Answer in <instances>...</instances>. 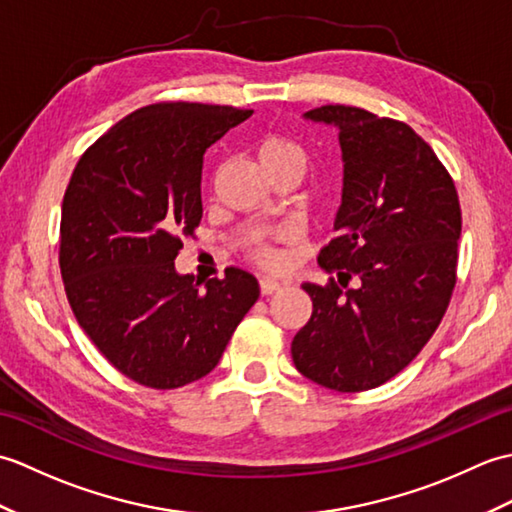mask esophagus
Segmentation results:
<instances>
[{"label": "esophagus", "mask_w": 512, "mask_h": 512, "mask_svg": "<svg viewBox=\"0 0 512 512\" xmlns=\"http://www.w3.org/2000/svg\"><path fill=\"white\" fill-rule=\"evenodd\" d=\"M281 288V284L277 279H270V277H262L259 279V290H262V295H273Z\"/></svg>", "instance_id": "esophagus-1"}]
</instances>
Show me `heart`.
Instances as JSON below:
<instances>
[{"label": "heart", "mask_w": 512, "mask_h": 512, "mask_svg": "<svg viewBox=\"0 0 512 512\" xmlns=\"http://www.w3.org/2000/svg\"><path fill=\"white\" fill-rule=\"evenodd\" d=\"M257 158L262 162V167L268 169H275L279 165H288V162H299L303 165L306 162V156H303V149L292 143L290 138L286 136H279V134H268L257 143ZM250 255H253L257 262L262 264H275L277 262V253L275 248L270 246L264 239H257L250 248Z\"/></svg>", "instance_id": "heart-1"}]
</instances>
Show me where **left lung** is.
Returning <instances> with one entry per match:
<instances>
[{"label": "left lung", "instance_id": "obj_1", "mask_svg": "<svg viewBox=\"0 0 512 512\" xmlns=\"http://www.w3.org/2000/svg\"><path fill=\"white\" fill-rule=\"evenodd\" d=\"M306 118L339 129L343 195L319 264L340 281L303 284L312 317L292 339V361L321 387L374 389L418 356L449 308L458 191L405 123L350 105H323Z\"/></svg>", "mask_w": 512, "mask_h": 512}]
</instances>
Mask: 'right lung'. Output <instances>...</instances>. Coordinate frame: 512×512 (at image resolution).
I'll return each instance as SVG.
<instances>
[{
    "label": "right lung",
    "instance_id": "obj_1",
    "mask_svg": "<svg viewBox=\"0 0 512 512\" xmlns=\"http://www.w3.org/2000/svg\"><path fill=\"white\" fill-rule=\"evenodd\" d=\"M250 114L154 103L76 162L61 206L65 295L99 352L138 385L176 389L209 374L259 297L242 268L200 288L173 264L202 220L204 151Z\"/></svg>",
    "mask_w": 512,
    "mask_h": 512
}]
</instances>
